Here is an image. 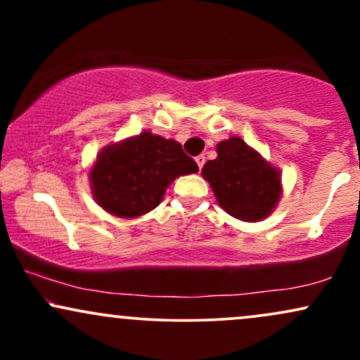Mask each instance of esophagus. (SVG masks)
Instances as JSON below:
<instances>
[{
	"label": "esophagus",
	"mask_w": 360,
	"mask_h": 360,
	"mask_svg": "<svg viewBox=\"0 0 360 360\" xmlns=\"http://www.w3.org/2000/svg\"><path fill=\"white\" fill-rule=\"evenodd\" d=\"M194 160H196L198 167H200V169H203V166H205V162H206V157H205V155H198V157H196V159H194Z\"/></svg>",
	"instance_id": "obj_1"
}]
</instances>
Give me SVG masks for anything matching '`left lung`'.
Here are the masks:
<instances>
[{"instance_id": "8db88e82", "label": "left lung", "mask_w": 360, "mask_h": 360, "mask_svg": "<svg viewBox=\"0 0 360 360\" xmlns=\"http://www.w3.org/2000/svg\"><path fill=\"white\" fill-rule=\"evenodd\" d=\"M217 152V159L208 160L201 174L221 208L243 221L269 217L283 193L278 169L238 137L223 140Z\"/></svg>"}]
</instances>
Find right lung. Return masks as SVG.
<instances>
[{
	"instance_id": "right-lung-1",
	"label": "right lung",
	"mask_w": 360,
	"mask_h": 360,
	"mask_svg": "<svg viewBox=\"0 0 360 360\" xmlns=\"http://www.w3.org/2000/svg\"><path fill=\"white\" fill-rule=\"evenodd\" d=\"M198 172L196 162L172 139L142 131L98 154L89 172L94 200L120 218H137L159 206L176 177Z\"/></svg>"
}]
</instances>
